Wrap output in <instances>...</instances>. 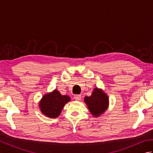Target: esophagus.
I'll use <instances>...</instances> for the list:
<instances>
[{"label":"esophagus","instance_id":"esophagus-1","mask_svg":"<svg viewBox=\"0 0 153 153\" xmlns=\"http://www.w3.org/2000/svg\"><path fill=\"white\" fill-rule=\"evenodd\" d=\"M74 99L76 100H80L81 99H82V96H81L80 95H76L74 96Z\"/></svg>","mask_w":153,"mask_h":153}]
</instances>
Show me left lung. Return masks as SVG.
I'll use <instances>...</instances> for the list:
<instances>
[{"label":"left lung","instance_id":"8db88e82","mask_svg":"<svg viewBox=\"0 0 153 153\" xmlns=\"http://www.w3.org/2000/svg\"><path fill=\"white\" fill-rule=\"evenodd\" d=\"M84 102L91 114L97 118L103 114L109 106V98L102 89L95 87L91 95L85 97Z\"/></svg>","mask_w":153,"mask_h":153}]
</instances>
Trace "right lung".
Returning <instances> with one entry per match:
<instances>
[{
	"label": "right lung",
	"mask_w": 153,
	"mask_h": 153,
	"mask_svg": "<svg viewBox=\"0 0 153 153\" xmlns=\"http://www.w3.org/2000/svg\"><path fill=\"white\" fill-rule=\"evenodd\" d=\"M71 100L68 95H62L57 89L47 93L39 102L41 112L50 118H56L60 114L65 105Z\"/></svg>",
	"instance_id": "1"
}]
</instances>
